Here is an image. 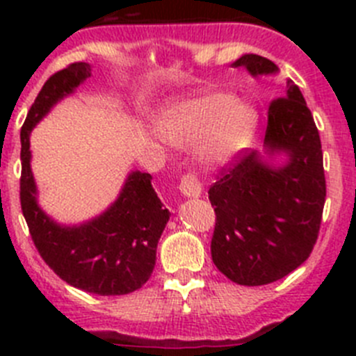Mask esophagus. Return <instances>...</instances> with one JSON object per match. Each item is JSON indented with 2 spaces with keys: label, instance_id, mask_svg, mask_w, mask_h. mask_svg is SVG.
<instances>
[{
  "label": "esophagus",
  "instance_id": "1",
  "mask_svg": "<svg viewBox=\"0 0 356 356\" xmlns=\"http://www.w3.org/2000/svg\"><path fill=\"white\" fill-rule=\"evenodd\" d=\"M180 191L187 197H197L201 194V181L196 172H185L180 180Z\"/></svg>",
  "mask_w": 356,
  "mask_h": 356
}]
</instances>
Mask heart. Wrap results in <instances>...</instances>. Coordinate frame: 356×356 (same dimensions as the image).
I'll return each instance as SVG.
<instances>
[{"mask_svg": "<svg viewBox=\"0 0 356 356\" xmlns=\"http://www.w3.org/2000/svg\"><path fill=\"white\" fill-rule=\"evenodd\" d=\"M257 110L229 92L212 90L168 106L156 119L160 137L176 146H194L207 165L232 162L250 143Z\"/></svg>", "mask_w": 356, "mask_h": 356, "instance_id": "heart-1", "label": "heart"}]
</instances>
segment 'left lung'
<instances>
[{"label":"left lung","mask_w":356,"mask_h":356,"mask_svg":"<svg viewBox=\"0 0 356 356\" xmlns=\"http://www.w3.org/2000/svg\"><path fill=\"white\" fill-rule=\"evenodd\" d=\"M234 67L253 76L278 71L260 55H244ZM266 149L284 151L289 162L271 168L257 151H241L222 168L210 187L216 212L212 260L238 285H267L284 278L310 257L319 235L326 197L319 131L300 87L287 81V92L267 112Z\"/></svg>","instance_id":"left-lung-1"}]
</instances>
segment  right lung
Returning <instances> with one entry per match:
<instances>
[{"instance_id":"1","label":"right lung","mask_w":356,"mask_h":356,"mask_svg":"<svg viewBox=\"0 0 356 356\" xmlns=\"http://www.w3.org/2000/svg\"><path fill=\"white\" fill-rule=\"evenodd\" d=\"M90 76L87 62H74L48 78L21 128V209L42 260L72 287L99 296L130 294L149 280L156 244L169 210L151 185V175L135 171L106 212L80 226H60L37 205L30 168V131L62 97Z\"/></svg>"}]
</instances>
